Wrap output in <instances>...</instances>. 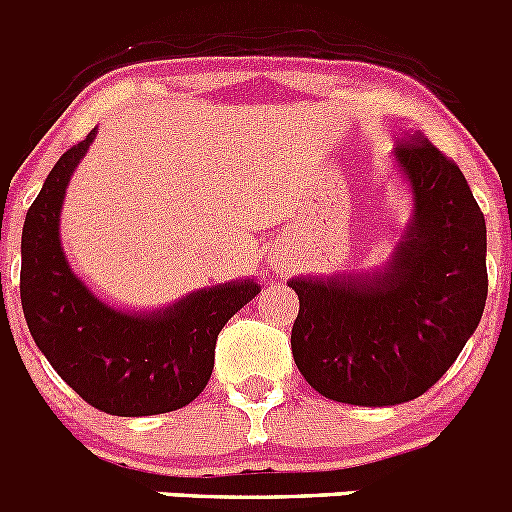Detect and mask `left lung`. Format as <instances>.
Instances as JSON below:
<instances>
[{
  "instance_id": "8db88e82",
  "label": "left lung",
  "mask_w": 512,
  "mask_h": 512,
  "mask_svg": "<svg viewBox=\"0 0 512 512\" xmlns=\"http://www.w3.org/2000/svg\"><path fill=\"white\" fill-rule=\"evenodd\" d=\"M413 217L382 269L295 277L292 356L312 390L364 408L400 405L449 372L487 300V228L454 161L408 133L392 151Z\"/></svg>"
}]
</instances>
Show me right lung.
<instances>
[{"label":"right lung","mask_w":512,"mask_h":512,"mask_svg":"<svg viewBox=\"0 0 512 512\" xmlns=\"http://www.w3.org/2000/svg\"><path fill=\"white\" fill-rule=\"evenodd\" d=\"M94 138L97 128L58 158L27 210L22 312L35 346L92 408L122 418L171 413L205 390L220 330L261 287L235 279L151 312L122 310L94 295L61 246L63 197Z\"/></svg>","instance_id":"add662e5"}]
</instances>
